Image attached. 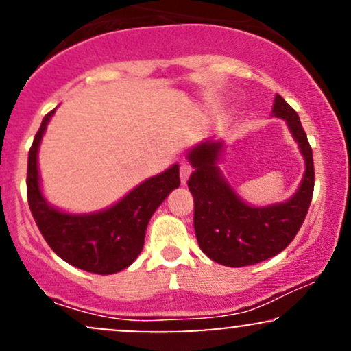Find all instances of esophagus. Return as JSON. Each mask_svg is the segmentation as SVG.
Listing matches in <instances>:
<instances>
[{
    "label": "esophagus",
    "instance_id": "obj_1",
    "mask_svg": "<svg viewBox=\"0 0 351 351\" xmlns=\"http://www.w3.org/2000/svg\"><path fill=\"white\" fill-rule=\"evenodd\" d=\"M189 175H191V167H189L188 163H181L180 165V180H181V184H186Z\"/></svg>",
    "mask_w": 351,
    "mask_h": 351
}]
</instances>
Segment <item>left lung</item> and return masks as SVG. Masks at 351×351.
Returning <instances> with one entry per match:
<instances>
[{
  "instance_id": "left-lung-1",
  "label": "left lung",
  "mask_w": 351,
  "mask_h": 351,
  "mask_svg": "<svg viewBox=\"0 0 351 351\" xmlns=\"http://www.w3.org/2000/svg\"><path fill=\"white\" fill-rule=\"evenodd\" d=\"M272 112L287 122L307 167L299 191L287 203L251 208L237 198L216 167L221 142H204L188 155L195 167L188 188L195 199L196 239L209 259L228 267L263 263L284 251L304 224L312 201L313 156L299 115L279 94Z\"/></svg>"
}]
</instances>
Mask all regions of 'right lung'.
<instances>
[{
	"label": "right lung",
	"instance_id": "add662e5",
	"mask_svg": "<svg viewBox=\"0 0 351 351\" xmlns=\"http://www.w3.org/2000/svg\"><path fill=\"white\" fill-rule=\"evenodd\" d=\"M44 115L27 156V203L39 231L60 259L94 274H115L128 267L142 252L148 221L175 188L180 167L143 181L107 211L72 216L51 208L39 189L38 148L51 115Z\"/></svg>",
	"mask_w": 351,
	"mask_h": 351
}]
</instances>
